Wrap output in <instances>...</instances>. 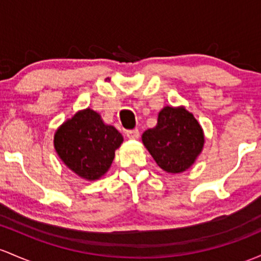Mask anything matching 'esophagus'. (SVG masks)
Instances as JSON below:
<instances>
[{
  "instance_id": "34e87169",
  "label": "esophagus",
  "mask_w": 261,
  "mask_h": 261,
  "mask_svg": "<svg viewBox=\"0 0 261 261\" xmlns=\"http://www.w3.org/2000/svg\"><path fill=\"white\" fill-rule=\"evenodd\" d=\"M126 136L130 140H137L140 137V131L135 128V130H128L126 131Z\"/></svg>"
}]
</instances>
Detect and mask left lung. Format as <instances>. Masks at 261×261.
Returning a JSON list of instances; mask_svg holds the SVG:
<instances>
[{"instance_id": "left-lung-1", "label": "left lung", "mask_w": 261, "mask_h": 261, "mask_svg": "<svg viewBox=\"0 0 261 261\" xmlns=\"http://www.w3.org/2000/svg\"><path fill=\"white\" fill-rule=\"evenodd\" d=\"M142 144L167 173H181L196 162L204 146V133L185 107H165L157 125L142 134Z\"/></svg>"}]
</instances>
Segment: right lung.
Here are the masks:
<instances>
[{
  "label": "right lung",
  "mask_w": 261,
  "mask_h": 261,
  "mask_svg": "<svg viewBox=\"0 0 261 261\" xmlns=\"http://www.w3.org/2000/svg\"><path fill=\"white\" fill-rule=\"evenodd\" d=\"M122 141L121 134L90 108L74 114L54 134L59 159L87 181H96L108 172Z\"/></svg>",
  "instance_id": "1"
}]
</instances>
